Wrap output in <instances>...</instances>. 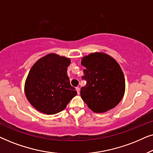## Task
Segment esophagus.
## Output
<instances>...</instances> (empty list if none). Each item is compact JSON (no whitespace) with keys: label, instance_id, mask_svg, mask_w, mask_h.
I'll use <instances>...</instances> for the list:
<instances>
[{"label":"esophagus","instance_id":"1","mask_svg":"<svg viewBox=\"0 0 153 153\" xmlns=\"http://www.w3.org/2000/svg\"><path fill=\"white\" fill-rule=\"evenodd\" d=\"M76 91H77V94H78V95H79V94H80V88H79V87H76Z\"/></svg>","mask_w":153,"mask_h":153}]
</instances>
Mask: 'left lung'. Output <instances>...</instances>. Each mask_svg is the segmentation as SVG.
I'll list each match as a JSON object with an SVG mask.
<instances>
[{
  "label": "left lung",
  "instance_id": "left-lung-1",
  "mask_svg": "<svg viewBox=\"0 0 153 153\" xmlns=\"http://www.w3.org/2000/svg\"><path fill=\"white\" fill-rule=\"evenodd\" d=\"M83 79L86 85L81 88V97L95 113H104L118 105L125 91L124 74L116 60L108 54L95 52L81 60Z\"/></svg>",
  "mask_w": 153,
  "mask_h": 153
}]
</instances>
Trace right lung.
<instances>
[{
  "mask_svg": "<svg viewBox=\"0 0 153 153\" xmlns=\"http://www.w3.org/2000/svg\"><path fill=\"white\" fill-rule=\"evenodd\" d=\"M69 58L49 53L31 68L25 82L27 100L33 107L45 114H56L66 108L77 92L68 76Z\"/></svg>",
  "mask_w": 153,
  "mask_h": 153,
  "instance_id": "add662e5",
  "label": "right lung"
}]
</instances>
